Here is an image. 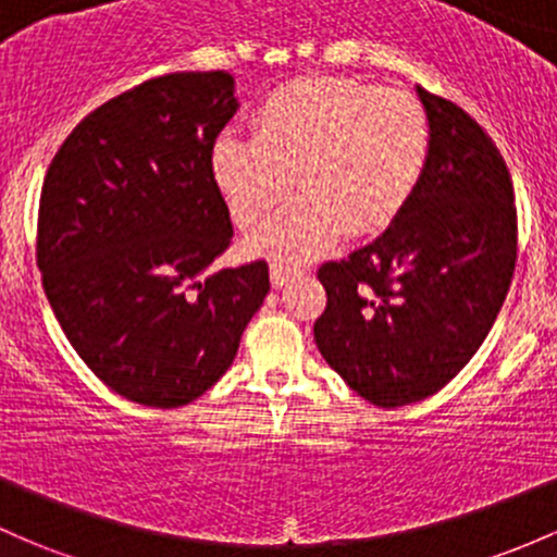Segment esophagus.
<instances>
[{"label": "esophagus", "mask_w": 557, "mask_h": 557, "mask_svg": "<svg viewBox=\"0 0 557 557\" xmlns=\"http://www.w3.org/2000/svg\"><path fill=\"white\" fill-rule=\"evenodd\" d=\"M298 274H301V269H290L285 267V263H272V267H269V277H272L274 288H283V285H288L290 280L298 277Z\"/></svg>", "instance_id": "esophagus-1"}]
</instances>
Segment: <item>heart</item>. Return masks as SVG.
<instances>
[{"instance_id": "obj_1", "label": "heart", "mask_w": 557, "mask_h": 557, "mask_svg": "<svg viewBox=\"0 0 557 557\" xmlns=\"http://www.w3.org/2000/svg\"><path fill=\"white\" fill-rule=\"evenodd\" d=\"M430 154V122L413 96L347 77H304L269 92L253 136L224 133L213 173L234 219L250 226L283 213L250 237L253 253L307 261L342 232H382L417 189Z\"/></svg>"}]
</instances>
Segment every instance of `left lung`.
<instances>
[{
    "instance_id": "left-lung-1",
    "label": "left lung",
    "mask_w": 557,
    "mask_h": 557,
    "mask_svg": "<svg viewBox=\"0 0 557 557\" xmlns=\"http://www.w3.org/2000/svg\"><path fill=\"white\" fill-rule=\"evenodd\" d=\"M430 154L389 230L318 269L327 304L314 342L327 366L382 408L443 389L488 336L518 261L512 178L488 133L417 87Z\"/></svg>"
}]
</instances>
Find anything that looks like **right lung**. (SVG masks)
Listing matches in <instances>:
<instances>
[{
	"label": "right lung",
	"instance_id": "obj_1",
	"mask_svg": "<svg viewBox=\"0 0 557 557\" xmlns=\"http://www.w3.org/2000/svg\"><path fill=\"white\" fill-rule=\"evenodd\" d=\"M234 111L226 72L146 79L90 111L47 168V301L85 366L140 406L205 395L269 294L267 261L202 274L234 234L213 175Z\"/></svg>",
	"mask_w": 557,
	"mask_h": 557
}]
</instances>
